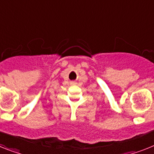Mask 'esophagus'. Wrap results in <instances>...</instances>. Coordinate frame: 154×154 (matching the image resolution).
I'll return each instance as SVG.
<instances>
[{"label":"esophagus","mask_w":154,"mask_h":154,"mask_svg":"<svg viewBox=\"0 0 154 154\" xmlns=\"http://www.w3.org/2000/svg\"><path fill=\"white\" fill-rule=\"evenodd\" d=\"M72 84H75V82H72Z\"/></svg>","instance_id":"esophagus-1"}]
</instances>
